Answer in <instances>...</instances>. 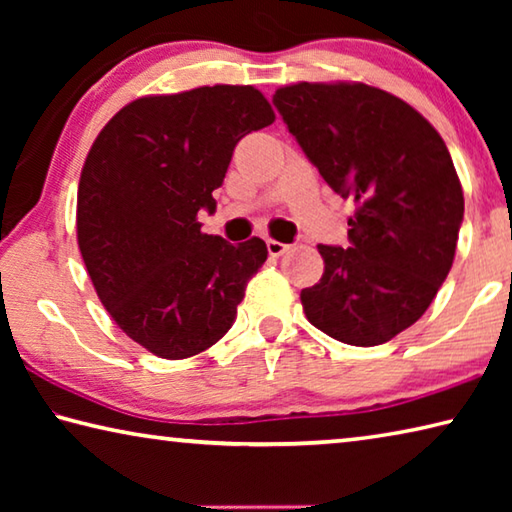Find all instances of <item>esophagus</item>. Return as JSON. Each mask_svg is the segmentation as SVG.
<instances>
[{"instance_id": "esophagus-1", "label": "esophagus", "mask_w": 512, "mask_h": 512, "mask_svg": "<svg viewBox=\"0 0 512 512\" xmlns=\"http://www.w3.org/2000/svg\"><path fill=\"white\" fill-rule=\"evenodd\" d=\"M266 248H268V255H271V257H280L289 250L287 244H282V241H275V239H268Z\"/></svg>"}]
</instances>
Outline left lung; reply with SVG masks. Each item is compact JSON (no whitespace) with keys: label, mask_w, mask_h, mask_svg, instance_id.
I'll list each match as a JSON object with an SVG mask.
<instances>
[{"label":"left lung","mask_w":512,"mask_h":512,"mask_svg":"<svg viewBox=\"0 0 512 512\" xmlns=\"http://www.w3.org/2000/svg\"><path fill=\"white\" fill-rule=\"evenodd\" d=\"M273 103L325 183L357 203L350 246H318L325 273L300 293L307 320L359 348L391 341L454 262L465 203L452 155L418 110L366 83H296Z\"/></svg>","instance_id":"8db88e82"}]
</instances>
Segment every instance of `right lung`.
Segmentation results:
<instances>
[{"label":"right lung","instance_id":"right-lung-1","mask_svg":"<svg viewBox=\"0 0 512 512\" xmlns=\"http://www.w3.org/2000/svg\"><path fill=\"white\" fill-rule=\"evenodd\" d=\"M275 121L253 85H205L121 108L85 158L76 237L97 296L135 343L187 359L228 332L266 244L203 235L196 216L241 137Z\"/></svg>","mask_w":512,"mask_h":512}]
</instances>
